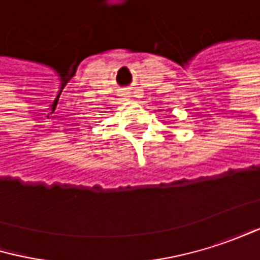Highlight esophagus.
Masks as SVG:
<instances>
[{"mask_svg": "<svg viewBox=\"0 0 260 260\" xmlns=\"http://www.w3.org/2000/svg\"><path fill=\"white\" fill-rule=\"evenodd\" d=\"M121 95H124V97H129V92H123Z\"/></svg>", "mask_w": 260, "mask_h": 260, "instance_id": "obj_1", "label": "esophagus"}]
</instances>
